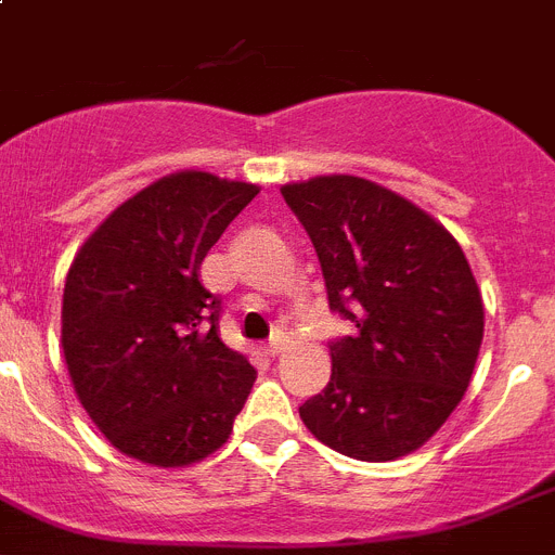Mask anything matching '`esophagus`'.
Instances as JSON below:
<instances>
[{
  "label": "esophagus",
  "instance_id": "34e87169",
  "mask_svg": "<svg viewBox=\"0 0 555 555\" xmlns=\"http://www.w3.org/2000/svg\"><path fill=\"white\" fill-rule=\"evenodd\" d=\"M282 349H284V337L276 335V337H273V340H271V344L264 346V354H268V358H276V354H279V351H282Z\"/></svg>",
  "mask_w": 555,
  "mask_h": 555
}]
</instances>
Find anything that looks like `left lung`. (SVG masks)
<instances>
[{"mask_svg": "<svg viewBox=\"0 0 555 555\" xmlns=\"http://www.w3.org/2000/svg\"><path fill=\"white\" fill-rule=\"evenodd\" d=\"M282 195L315 245L330 307L354 324L330 346V385L298 416L340 455H411L464 399L483 340L464 250L427 211L365 178L318 176Z\"/></svg>", "mask_w": 555, "mask_h": 555, "instance_id": "obj_1", "label": "left lung"}]
</instances>
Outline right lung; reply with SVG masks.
Wrapping results in <instances>:
<instances>
[{
	"mask_svg": "<svg viewBox=\"0 0 555 555\" xmlns=\"http://www.w3.org/2000/svg\"><path fill=\"white\" fill-rule=\"evenodd\" d=\"M259 186L158 178L91 231L64 284L61 344L98 430L142 464L190 466L229 441L257 379L218 335L201 262Z\"/></svg>",
	"mask_w": 555,
	"mask_h": 555,
	"instance_id": "add662e5",
	"label": "right lung"
}]
</instances>
